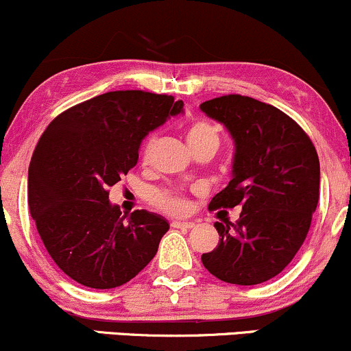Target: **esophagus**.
Wrapping results in <instances>:
<instances>
[{
  "instance_id": "obj_1",
  "label": "esophagus",
  "mask_w": 351,
  "mask_h": 351,
  "mask_svg": "<svg viewBox=\"0 0 351 351\" xmlns=\"http://www.w3.org/2000/svg\"><path fill=\"white\" fill-rule=\"evenodd\" d=\"M171 226H173V228L191 230V228H195V223L193 221H178V219H176V221L171 223Z\"/></svg>"
}]
</instances>
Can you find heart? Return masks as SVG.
<instances>
[{
    "instance_id": "b5f03b06",
    "label": "heart",
    "mask_w": 351,
    "mask_h": 351,
    "mask_svg": "<svg viewBox=\"0 0 351 351\" xmlns=\"http://www.w3.org/2000/svg\"><path fill=\"white\" fill-rule=\"evenodd\" d=\"M186 140L190 148H196V146L202 145H219V128L215 125L213 121L205 118H198L195 121H191V125L188 126L186 130ZM153 145H155V134H148V136L143 140V145H141V155L143 158H148L149 153H152ZM149 202L153 205L160 208V210L168 211V213L180 215L186 211V202L178 195L173 193H165V191H153L149 195Z\"/></svg>"
}]
</instances>
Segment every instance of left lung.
Returning a JSON list of instances; mask_svg holds the SVG:
<instances>
[{"label":"left lung","instance_id":"left-lung-1","mask_svg":"<svg viewBox=\"0 0 351 351\" xmlns=\"http://www.w3.org/2000/svg\"><path fill=\"white\" fill-rule=\"evenodd\" d=\"M199 108L234 141L232 182L208 208L241 206L237 223H215L221 238L202 261L221 282H268L293 260L310 230L319 198L317 149L288 114L250 96H219Z\"/></svg>","mask_w":351,"mask_h":351}]
</instances>
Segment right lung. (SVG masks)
<instances>
[{
	"label": "right lung",
	"instance_id": "obj_1",
	"mask_svg": "<svg viewBox=\"0 0 351 351\" xmlns=\"http://www.w3.org/2000/svg\"><path fill=\"white\" fill-rule=\"evenodd\" d=\"M183 101L141 90L110 91L53 119L28 169V205L53 261L71 280L108 290L134 278L169 225L136 210L123 217L108 188L138 163L143 138Z\"/></svg>",
	"mask_w": 351,
	"mask_h": 351
}]
</instances>
